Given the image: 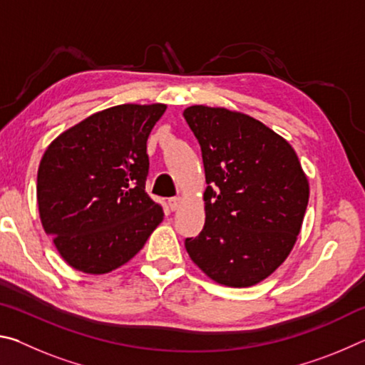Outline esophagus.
Wrapping results in <instances>:
<instances>
[{
	"label": "esophagus",
	"instance_id": "obj_1",
	"mask_svg": "<svg viewBox=\"0 0 365 365\" xmlns=\"http://www.w3.org/2000/svg\"><path fill=\"white\" fill-rule=\"evenodd\" d=\"M169 207L172 209V211H177L178 207H180V205H182V197H178V196H174V197H169Z\"/></svg>",
	"mask_w": 365,
	"mask_h": 365
}]
</instances>
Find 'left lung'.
<instances>
[{"instance_id":"obj_1","label":"left lung","mask_w":365,"mask_h":365,"mask_svg":"<svg viewBox=\"0 0 365 365\" xmlns=\"http://www.w3.org/2000/svg\"><path fill=\"white\" fill-rule=\"evenodd\" d=\"M183 117L201 146L207 183L205 227L185 248L220 285H256L293 250L307 177L292 145L255 117L207 106H190Z\"/></svg>"}]
</instances>
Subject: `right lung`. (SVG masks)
<instances>
[{
	"mask_svg": "<svg viewBox=\"0 0 365 365\" xmlns=\"http://www.w3.org/2000/svg\"><path fill=\"white\" fill-rule=\"evenodd\" d=\"M165 104H120L51 141L36 177L41 225L71 267L108 274L143 248L164 212L145 191L146 141Z\"/></svg>",
	"mask_w": 365,
	"mask_h": 365,
	"instance_id": "right-lung-1",
	"label": "right lung"
}]
</instances>
